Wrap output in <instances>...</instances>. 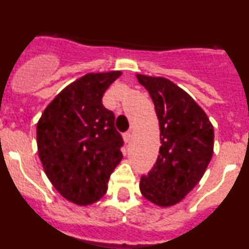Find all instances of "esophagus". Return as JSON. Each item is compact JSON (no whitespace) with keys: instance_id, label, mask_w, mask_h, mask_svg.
<instances>
[{"instance_id":"1","label":"esophagus","mask_w":249,"mask_h":249,"mask_svg":"<svg viewBox=\"0 0 249 249\" xmlns=\"http://www.w3.org/2000/svg\"><path fill=\"white\" fill-rule=\"evenodd\" d=\"M123 140H124V142H126V143L131 142V140H132V133H131V132H126V133L123 135Z\"/></svg>"}]
</instances>
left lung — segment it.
<instances>
[{"instance_id": "8db88e82", "label": "left lung", "mask_w": 249, "mask_h": 249, "mask_svg": "<svg viewBox=\"0 0 249 249\" xmlns=\"http://www.w3.org/2000/svg\"><path fill=\"white\" fill-rule=\"evenodd\" d=\"M148 91L160 122V156L140 190L144 198L160 207L179 201L201 181L213 155V132L203 109L190 94L163 77L137 74Z\"/></svg>"}]
</instances>
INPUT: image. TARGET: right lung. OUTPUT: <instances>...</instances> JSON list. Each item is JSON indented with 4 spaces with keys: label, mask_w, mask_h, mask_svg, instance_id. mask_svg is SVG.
Here are the masks:
<instances>
[{
    "label": "right lung",
    "mask_w": 249,
    "mask_h": 249,
    "mask_svg": "<svg viewBox=\"0 0 249 249\" xmlns=\"http://www.w3.org/2000/svg\"><path fill=\"white\" fill-rule=\"evenodd\" d=\"M121 74H85L57 94L37 123V147L46 175L66 199L78 206L102 198L123 157L114 114L102 105L106 89Z\"/></svg>",
    "instance_id": "obj_1"
}]
</instances>
